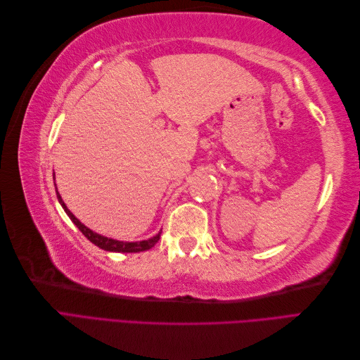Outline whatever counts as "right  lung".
<instances>
[{"label": "right lung", "instance_id": "right-lung-1", "mask_svg": "<svg viewBox=\"0 0 360 360\" xmlns=\"http://www.w3.org/2000/svg\"><path fill=\"white\" fill-rule=\"evenodd\" d=\"M53 184H56V172H53ZM57 191V188H56ZM57 198L58 202L61 204V207L64 209V212L68 213V216L70 217V221L79 228V231L89 238L91 243H94L96 246H99L103 250H108V252H124V254H132V252H143V250H148L150 248H153L160 237V231L153 236L151 238H147V240H141V242H122V240H115V238L111 237H105L102 234H97L93 230H90L89 226H85L78 217H75V214L68 209V205L64 204L60 192L57 191Z\"/></svg>", "mask_w": 360, "mask_h": 360}]
</instances>
